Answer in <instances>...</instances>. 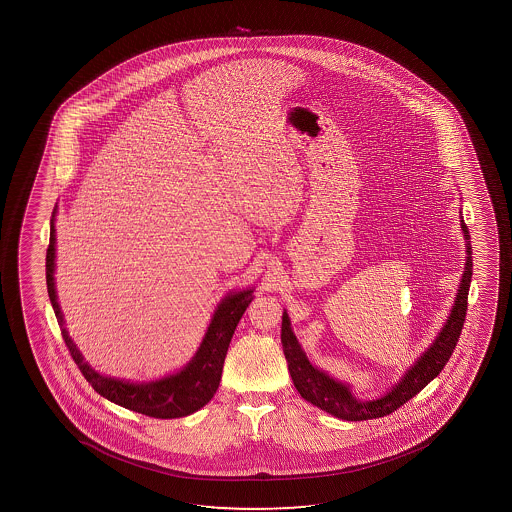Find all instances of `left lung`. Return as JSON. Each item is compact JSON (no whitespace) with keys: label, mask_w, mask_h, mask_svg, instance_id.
I'll return each instance as SVG.
<instances>
[{"label":"left lung","mask_w":512,"mask_h":512,"mask_svg":"<svg viewBox=\"0 0 512 512\" xmlns=\"http://www.w3.org/2000/svg\"><path fill=\"white\" fill-rule=\"evenodd\" d=\"M460 225H462L467 257H465L462 281L458 285L455 304L451 308L448 320L442 325L441 332L435 336L427 350L414 360V364L404 372V376L379 399H357L348 383L332 378L327 372L320 371L318 367L311 364L292 332L287 311L283 313L281 343L287 358L288 371L302 399L308 400L313 406L320 407L322 411L336 416L339 420H372V418H383L386 414L397 411L400 406L406 404L407 400L413 399L416 393H420L432 379L439 376V372L444 369V365L448 364L449 357L455 350L458 337L462 334L465 315H467L465 311H467V297H469L470 278H472V246H470L469 229L462 217H460Z\"/></svg>","instance_id":"left-lung-1"}]
</instances>
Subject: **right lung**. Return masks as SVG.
<instances>
[{"mask_svg": "<svg viewBox=\"0 0 512 512\" xmlns=\"http://www.w3.org/2000/svg\"><path fill=\"white\" fill-rule=\"evenodd\" d=\"M56 215L57 206L50 218V243L47 248V290L50 304L56 313L57 323L61 327L64 343L70 350L71 357L78 365L84 378L92 388L105 399L120 407H126L134 413L145 414L152 418L171 420L196 413L206 406L217 392L224 369L225 355L231 343L232 334L238 327L241 316L253 299V288L231 292L220 301L211 316L203 341L197 348L196 355L180 371L162 376L152 381H131V379L103 376L85 362L77 344L73 343L68 330L64 327V316L57 302L56 292Z\"/></svg>", "mask_w": 512, "mask_h": 512, "instance_id": "obj_1", "label": "right lung"}]
</instances>
